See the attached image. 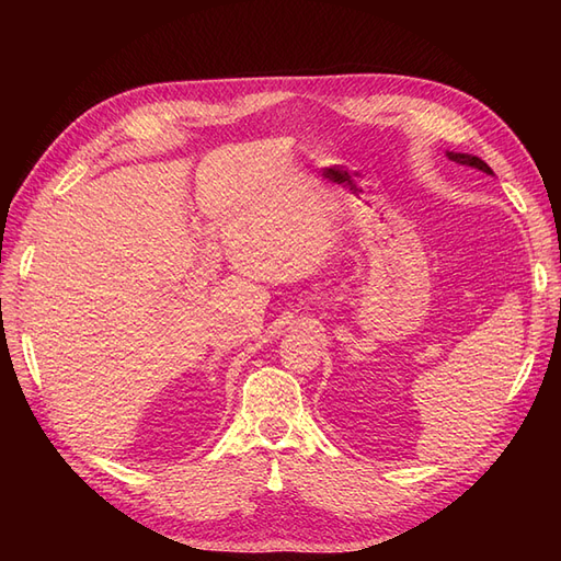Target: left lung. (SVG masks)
Returning a JSON list of instances; mask_svg holds the SVG:
<instances>
[{"label": "left lung", "mask_w": 561, "mask_h": 561, "mask_svg": "<svg viewBox=\"0 0 561 561\" xmlns=\"http://www.w3.org/2000/svg\"><path fill=\"white\" fill-rule=\"evenodd\" d=\"M451 161H456V163H461V165H472V168H480V171H484V173H489V175H494V171H491V168L480 159V157H470V154H454V151H449L447 154Z\"/></svg>", "instance_id": "8db88e82"}]
</instances>
